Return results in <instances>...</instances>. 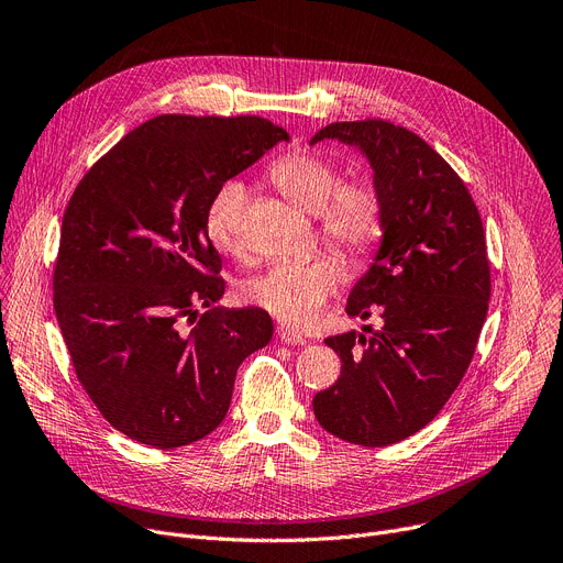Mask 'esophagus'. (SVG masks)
I'll use <instances>...</instances> for the list:
<instances>
[{
    "instance_id": "obj_1",
    "label": "esophagus",
    "mask_w": 563,
    "mask_h": 563,
    "mask_svg": "<svg viewBox=\"0 0 563 563\" xmlns=\"http://www.w3.org/2000/svg\"><path fill=\"white\" fill-rule=\"evenodd\" d=\"M278 338L285 344H306V338H301L297 331L289 327H278Z\"/></svg>"
}]
</instances>
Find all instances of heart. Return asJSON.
I'll list each match as a JSON object with an SVG mask.
<instances>
[{"label":"heart","instance_id":"b5f03b06","mask_svg":"<svg viewBox=\"0 0 563 563\" xmlns=\"http://www.w3.org/2000/svg\"><path fill=\"white\" fill-rule=\"evenodd\" d=\"M272 183L303 212L319 217L321 234L349 257L367 255L383 232V198L372 183H344L340 170L319 155L289 153L272 168ZM246 189L228 180L207 207L205 230L217 251L242 255V214ZM342 269L331 255L274 262L244 285V299L291 329H306L338 289Z\"/></svg>","mask_w":563,"mask_h":563}]
</instances>
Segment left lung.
I'll list each match as a JSON object with an SVG mask.
<instances>
[{"instance_id": "8db88e82", "label": "left lung", "mask_w": 563, "mask_h": 563, "mask_svg": "<svg viewBox=\"0 0 563 563\" xmlns=\"http://www.w3.org/2000/svg\"><path fill=\"white\" fill-rule=\"evenodd\" d=\"M358 147L383 198V234L346 314L383 327L327 338L342 372L312 399L329 433L386 448L427 427L475 356L490 299L484 225L467 187L433 147L388 121L331 123L310 145ZM365 332H372L369 339Z\"/></svg>"}]
</instances>
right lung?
I'll return each mask as SVG.
<instances>
[{"label": "right lung", "mask_w": 563, "mask_h": 563, "mask_svg": "<svg viewBox=\"0 0 563 563\" xmlns=\"http://www.w3.org/2000/svg\"><path fill=\"white\" fill-rule=\"evenodd\" d=\"M280 141L289 134L257 115H157L118 141L66 207L58 329L102 418L143 445L212 433L236 369L274 335L260 308H199L225 291L207 207Z\"/></svg>", "instance_id": "right-lung-1"}]
</instances>
